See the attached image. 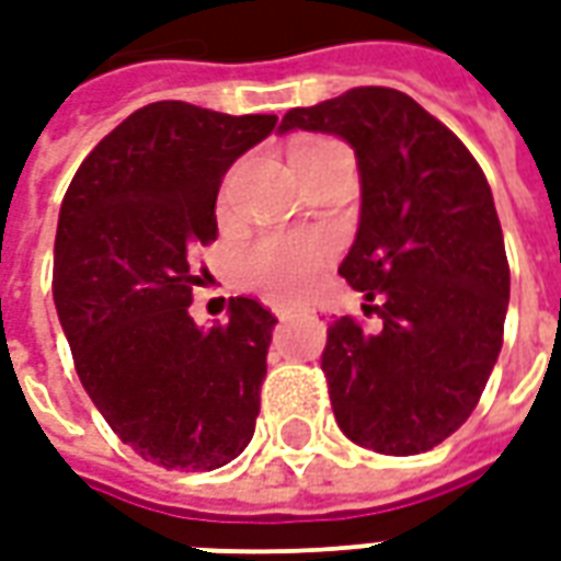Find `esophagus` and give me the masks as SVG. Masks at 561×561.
Listing matches in <instances>:
<instances>
[{
    "label": "esophagus",
    "mask_w": 561,
    "mask_h": 561,
    "mask_svg": "<svg viewBox=\"0 0 561 561\" xmlns=\"http://www.w3.org/2000/svg\"><path fill=\"white\" fill-rule=\"evenodd\" d=\"M298 305H275L277 317H289V313H296Z\"/></svg>",
    "instance_id": "1"
}]
</instances>
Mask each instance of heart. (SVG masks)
Returning a JSON list of instances; mask_svg holds the SVG:
<instances>
[{"label":"heart","instance_id":"b5f03b06","mask_svg":"<svg viewBox=\"0 0 561 561\" xmlns=\"http://www.w3.org/2000/svg\"><path fill=\"white\" fill-rule=\"evenodd\" d=\"M331 146L329 140H305L293 149V163ZM329 256V244L301 236H268L244 253V280L275 296H298L317 277Z\"/></svg>","mask_w":561,"mask_h":561}]
</instances>
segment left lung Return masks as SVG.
<instances>
[{
	"mask_svg": "<svg viewBox=\"0 0 561 561\" xmlns=\"http://www.w3.org/2000/svg\"><path fill=\"white\" fill-rule=\"evenodd\" d=\"M277 130L334 134L358 161V232L337 272L382 325H329L337 427L391 457L431 451L472 415L502 350L511 275L488 179L439 118L386 85L289 110Z\"/></svg>",
	"mask_w": 561,
	"mask_h": 561,
	"instance_id": "8db88e82",
	"label": "left lung"
}]
</instances>
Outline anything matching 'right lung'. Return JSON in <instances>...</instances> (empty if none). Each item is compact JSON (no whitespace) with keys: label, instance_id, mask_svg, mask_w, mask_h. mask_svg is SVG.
<instances>
[{"label":"right lung","instance_id":"obj_1","mask_svg":"<svg viewBox=\"0 0 561 561\" xmlns=\"http://www.w3.org/2000/svg\"><path fill=\"white\" fill-rule=\"evenodd\" d=\"M275 125L158 101L98 142L62 199L53 301L73 367L118 439L163 469L227 466L256 427L272 310L230 298L206 329L187 308L224 173Z\"/></svg>","mask_w":561,"mask_h":561}]
</instances>
